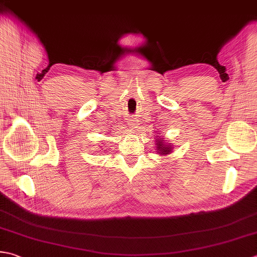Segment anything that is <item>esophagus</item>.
<instances>
[{
  "label": "esophagus",
  "instance_id": "obj_1",
  "mask_svg": "<svg viewBox=\"0 0 257 257\" xmlns=\"http://www.w3.org/2000/svg\"><path fill=\"white\" fill-rule=\"evenodd\" d=\"M128 125H129V127L132 128V129H136V128H137V123H136L135 120H129Z\"/></svg>",
  "mask_w": 257,
  "mask_h": 257
}]
</instances>
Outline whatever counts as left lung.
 Listing matches in <instances>:
<instances>
[{
    "mask_svg": "<svg viewBox=\"0 0 257 257\" xmlns=\"http://www.w3.org/2000/svg\"><path fill=\"white\" fill-rule=\"evenodd\" d=\"M157 152L160 155H168L172 153V145H167L165 144L163 140H157Z\"/></svg>",
    "mask_w": 257,
    "mask_h": 257,
    "instance_id": "8db88e82",
    "label": "left lung"
}]
</instances>
